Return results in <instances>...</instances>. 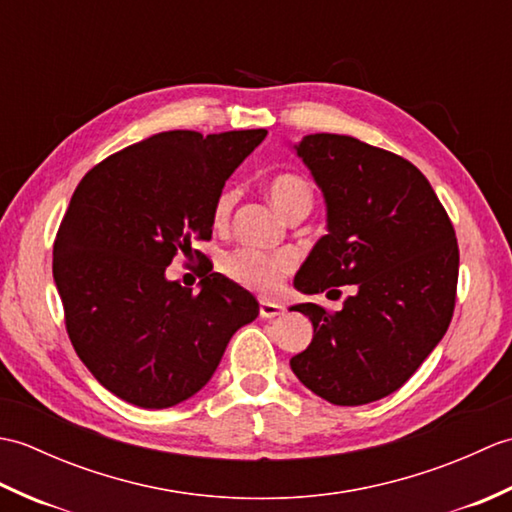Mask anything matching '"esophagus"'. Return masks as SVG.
Wrapping results in <instances>:
<instances>
[{"instance_id":"34e87169","label":"esophagus","mask_w":512,"mask_h":512,"mask_svg":"<svg viewBox=\"0 0 512 512\" xmlns=\"http://www.w3.org/2000/svg\"><path fill=\"white\" fill-rule=\"evenodd\" d=\"M279 314H284V306H281V303L270 299L259 301V317L262 319H275Z\"/></svg>"}]
</instances>
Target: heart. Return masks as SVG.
Returning a JSON list of instances; mask_svg holds the SVG:
<instances>
[{
    "label": "heart",
    "instance_id": "1",
    "mask_svg": "<svg viewBox=\"0 0 512 512\" xmlns=\"http://www.w3.org/2000/svg\"><path fill=\"white\" fill-rule=\"evenodd\" d=\"M268 195L270 202H273V206L281 215H284L290 206H295L299 202L312 204L310 184L301 176H295V173H279V176L270 180ZM235 200L237 191L233 187H226L217 195L213 206L215 224H224L228 220ZM292 266H295V257L290 253H266V250L257 248H237L233 253L224 255L220 262L222 273L228 279H233L239 286L259 292L275 290L281 284V279L286 277V273H290Z\"/></svg>",
    "mask_w": 512,
    "mask_h": 512
}]
</instances>
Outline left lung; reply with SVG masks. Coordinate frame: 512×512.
Here are the masks:
<instances>
[{"instance_id": "obj_1", "label": "left lung", "mask_w": 512, "mask_h": 512, "mask_svg": "<svg viewBox=\"0 0 512 512\" xmlns=\"http://www.w3.org/2000/svg\"><path fill=\"white\" fill-rule=\"evenodd\" d=\"M292 149L328 217L295 288L354 286V295L336 314L317 303L290 308L314 328L290 367L332 405H367L405 385L449 328L460 266L453 224L429 180L391 151L339 134L303 136Z\"/></svg>"}]
</instances>
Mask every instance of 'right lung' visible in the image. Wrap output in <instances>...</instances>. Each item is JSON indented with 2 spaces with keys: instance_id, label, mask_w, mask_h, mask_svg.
Listing matches in <instances>:
<instances>
[{
  "instance_id": "right-lung-1",
  "label": "right lung",
  "mask_w": 512,
  "mask_h": 512,
  "mask_svg": "<svg viewBox=\"0 0 512 512\" xmlns=\"http://www.w3.org/2000/svg\"><path fill=\"white\" fill-rule=\"evenodd\" d=\"M266 134H154L76 187L52 275L76 354L121 400L167 409L198 394L231 336L257 319L255 297L228 277L206 270L193 295L165 270L191 239L211 237L217 195Z\"/></svg>"
}]
</instances>
